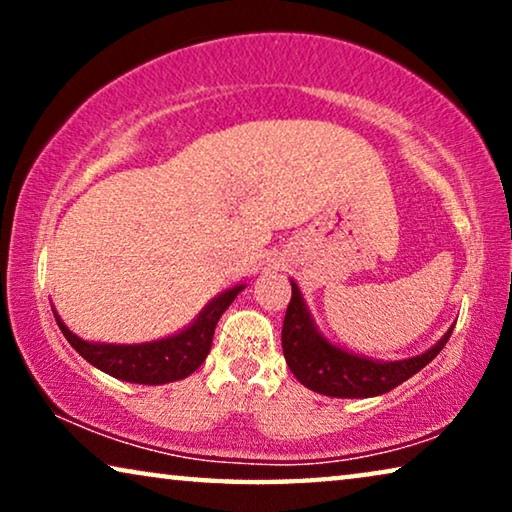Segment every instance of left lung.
Instances as JSON below:
<instances>
[{
  "label": "left lung",
  "instance_id": "left-lung-1",
  "mask_svg": "<svg viewBox=\"0 0 512 512\" xmlns=\"http://www.w3.org/2000/svg\"><path fill=\"white\" fill-rule=\"evenodd\" d=\"M452 328L429 352L403 361H373L349 354L335 347L317 331L300 296L296 282H291V303L286 307L282 326V349L291 373L300 384L317 394L333 398H370L387 394L398 384L419 373L431 363L450 340Z\"/></svg>",
  "mask_w": 512,
  "mask_h": 512
}]
</instances>
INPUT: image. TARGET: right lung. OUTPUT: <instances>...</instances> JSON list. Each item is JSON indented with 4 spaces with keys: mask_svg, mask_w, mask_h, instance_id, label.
Returning a JSON list of instances; mask_svg holds the SVG:
<instances>
[{
    "mask_svg": "<svg viewBox=\"0 0 512 512\" xmlns=\"http://www.w3.org/2000/svg\"><path fill=\"white\" fill-rule=\"evenodd\" d=\"M242 289L244 284H237L233 289L223 291L219 298H214L200 312V317L186 331L165 340L144 342V345H100V342H86L62 324L55 310L53 314L62 335L69 340V345L88 363H93L95 368L125 382L167 384L184 380V377L200 368V363L207 359L209 349H212L214 328L219 324L221 314L228 310V305L233 303Z\"/></svg>",
    "mask_w": 512,
    "mask_h": 512,
    "instance_id": "add662e5",
    "label": "right lung"
}]
</instances>
